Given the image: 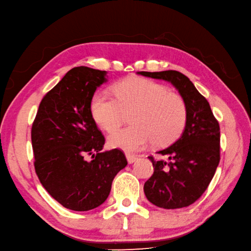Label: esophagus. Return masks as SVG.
Listing matches in <instances>:
<instances>
[{
	"mask_svg": "<svg viewBox=\"0 0 251 251\" xmlns=\"http://www.w3.org/2000/svg\"><path fill=\"white\" fill-rule=\"evenodd\" d=\"M126 160H127V162H129V164H132V163H134V162L137 160V156L134 155V154L126 153Z\"/></svg>",
	"mask_w": 251,
	"mask_h": 251,
	"instance_id": "34e87169",
	"label": "esophagus"
}]
</instances>
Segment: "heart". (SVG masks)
Listing matches in <instances>:
<instances>
[{"label":"heart","instance_id":"heart-1","mask_svg":"<svg viewBox=\"0 0 251 251\" xmlns=\"http://www.w3.org/2000/svg\"><path fill=\"white\" fill-rule=\"evenodd\" d=\"M115 100L103 91L91 97L89 111L101 129L113 132L129 115L131 126L108 136L112 148L137 151L153 140L166 146L179 137L185 124V105L181 97L162 84L143 77H127L115 85Z\"/></svg>","mask_w":251,"mask_h":251}]
</instances>
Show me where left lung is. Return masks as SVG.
<instances>
[{"mask_svg":"<svg viewBox=\"0 0 251 251\" xmlns=\"http://www.w3.org/2000/svg\"><path fill=\"white\" fill-rule=\"evenodd\" d=\"M138 75L172 83L185 104L186 121L182 135L157 153L168 157L155 161L153 175L144 192L151 203L163 209H181L201 197L221 160V131L209 102L183 73L176 70L140 71Z\"/></svg>","mask_w":251,"mask_h":251,"instance_id":"1","label":"left lung"}]
</instances>
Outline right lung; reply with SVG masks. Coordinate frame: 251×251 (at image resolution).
Instances as JSON below:
<instances>
[{
    "label": "right lung",
    "mask_w": 251,
    "mask_h": 251,
    "mask_svg": "<svg viewBox=\"0 0 251 251\" xmlns=\"http://www.w3.org/2000/svg\"><path fill=\"white\" fill-rule=\"evenodd\" d=\"M106 73L85 66L69 70L41 100L33 122L36 174L46 191L72 211L101 205L127 164L119 149L101 152L105 139L89 111Z\"/></svg>",
    "instance_id": "1"
}]
</instances>
